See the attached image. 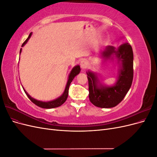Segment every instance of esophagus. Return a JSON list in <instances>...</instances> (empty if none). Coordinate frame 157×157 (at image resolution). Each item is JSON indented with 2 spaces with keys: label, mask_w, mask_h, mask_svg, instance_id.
I'll use <instances>...</instances> for the list:
<instances>
[{
  "label": "esophagus",
  "mask_w": 157,
  "mask_h": 157,
  "mask_svg": "<svg viewBox=\"0 0 157 157\" xmlns=\"http://www.w3.org/2000/svg\"><path fill=\"white\" fill-rule=\"evenodd\" d=\"M87 63L86 61H82L81 62H80V67H81L82 69H86L87 67Z\"/></svg>",
  "instance_id": "1"
}]
</instances>
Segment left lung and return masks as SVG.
<instances>
[{
  "instance_id": "1",
  "label": "left lung",
  "mask_w": 157,
  "mask_h": 157,
  "mask_svg": "<svg viewBox=\"0 0 157 157\" xmlns=\"http://www.w3.org/2000/svg\"><path fill=\"white\" fill-rule=\"evenodd\" d=\"M113 54L116 55L118 61H122V67L115 85L110 87L103 86L101 84L98 86L97 76L90 71L87 73L90 101L98 107H115L122 101L132 86L134 77V54L132 46L125 43L116 49L113 46H108L102 53L106 59L110 58Z\"/></svg>"
}]
</instances>
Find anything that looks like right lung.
Segmentation results:
<instances>
[{
    "instance_id": "right-lung-1",
    "label": "right lung",
    "mask_w": 157,
    "mask_h": 157,
    "mask_svg": "<svg viewBox=\"0 0 157 157\" xmlns=\"http://www.w3.org/2000/svg\"><path fill=\"white\" fill-rule=\"evenodd\" d=\"M31 35H32V33H31L27 39L22 44L21 46H23L27 43V42L28 41V40L29 39V38L31 37ZM21 49H20V53H21ZM80 68L79 65L75 66V67L72 69V71H71V73L69 76L68 81H67V85H66V87H65V91H64L63 94L61 95V96L59 98L55 99V100L48 101V102H42V101H38V100H36V99L31 98L29 96V95L27 94V92L25 91L24 89H23V90H24V92H25L27 97L29 98L30 100L33 103H35V105H37V106H39V107H42V108H44V109H52V108H55V107H59L60 105H62L63 103H64V102L66 101V99H67V98L68 97L69 88V86H70V84H71V82H72V80H73V78H75V76H77L80 73Z\"/></svg>"
}]
</instances>
